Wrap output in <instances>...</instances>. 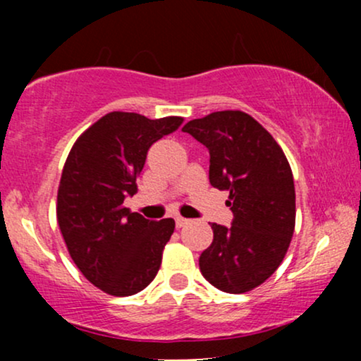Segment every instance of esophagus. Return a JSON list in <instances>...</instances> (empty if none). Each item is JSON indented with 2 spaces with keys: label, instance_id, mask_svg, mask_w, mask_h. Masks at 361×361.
<instances>
[{
  "label": "esophagus",
  "instance_id": "34e87169",
  "mask_svg": "<svg viewBox=\"0 0 361 361\" xmlns=\"http://www.w3.org/2000/svg\"><path fill=\"white\" fill-rule=\"evenodd\" d=\"M175 222H176V227H185L190 221H188V219H185V217H176Z\"/></svg>",
  "mask_w": 361,
  "mask_h": 361
}]
</instances>
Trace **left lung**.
Masks as SVG:
<instances>
[{"instance_id": "8db88e82", "label": "left lung", "mask_w": 361, "mask_h": 361, "mask_svg": "<svg viewBox=\"0 0 361 361\" xmlns=\"http://www.w3.org/2000/svg\"><path fill=\"white\" fill-rule=\"evenodd\" d=\"M181 130L209 149L210 185L229 192L234 214L231 227L210 226L202 275L222 292H250L275 273L292 241L295 188L287 157L267 128L239 110L190 120Z\"/></svg>"}]
</instances>
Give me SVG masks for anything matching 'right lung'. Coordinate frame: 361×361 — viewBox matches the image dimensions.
<instances>
[{
	"label": "right lung",
	"instance_id": "obj_1",
	"mask_svg": "<svg viewBox=\"0 0 361 361\" xmlns=\"http://www.w3.org/2000/svg\"><path fill=\"white\" fill-rule=\"evenodd\" d=\"M181 122L111 111L82 132L66 159L57 192L59 229L80 271L110 295H134L159 270L175 221H149L123 200L137 192L149 147Z\"/></svg>",
	"mask_w": 361,
	"mask_h": 361
}]
</instances>
